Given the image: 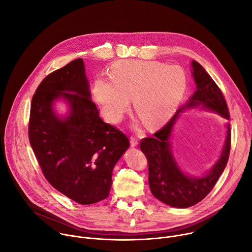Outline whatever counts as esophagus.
<instances>
[{
	"label": "esophagus",
	"instance_id": "1",
	"mask_svg": "<svg viewBox=\"0 0 252 252\" xmlns=\"http://www.w3.org/2000/svg\"><path fill=\"white\" fill-rule=\"evenodd\" d=\"M138 145V138L135 135L130 136V146L131 147H136Z\"/></svg>",
	"mask_w": 252,
	"mask_h": 252
}]
</instances>
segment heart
Masks as SVG:
<instances>
[{
	"label": "heart",
	"instance_id": "heart-1",
	"mask_svg": "<svg viewBox=\"0 0 252 252\" xmlns=\"http://www.w3.org/2000/svg\"><path fill=\"white\" fill-rule=\"evenodd\" d=\"M187 89L185 71L177 65L156 61L127 60L115 63L111 79L98 77L93 95L103 117L119 123L130 105L150 126L165 122L174 112Z\"/></svg>",
	"mask_w": 252,
	"mask_h": 252
}]
</instances>
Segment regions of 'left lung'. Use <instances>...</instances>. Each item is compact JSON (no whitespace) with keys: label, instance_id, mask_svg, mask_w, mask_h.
<instances>
[{"label":"left lung","instance_id":"obj_1","mask_svg":"<svg viewBox=\"0 0 252 252\" xmlns=\"http://www.w3.org/2000/svg\"><path fill=\"white\" fill-rule=\"evenodd\" d=\"M191 65L197 89L194 94L164 126L152 136L142 138L139 145L141 152L148 158L149 184L152 193L163 203L179 208L196 204L211 191L226 166L231 146V131L228 125L221 157L208 174L203 177H189L176 165L170 152L168 138L178 114L183 110L202 104L205 109L230 120L227 103L219 86L199 63L192 61Z\"/></svg>","mask_w":252,"mask_h":252}]
</instances>
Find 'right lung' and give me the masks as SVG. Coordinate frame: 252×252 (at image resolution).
Here are the masks:
<instances>
[{"label":"right lung","instance_id":"1","mask_svg":"<svg viewBox=\"0 0 252 252\" xmlns=\"http://www.w3.org/2000/svg\"><path fill=\"white\" fill-rule=\"evenodd\" d=\"M63 96L71 115L64 121L54 114V99ZM29 139L50 185L80 204L106 198L115 164L129 147L128 137L99 118L91 99L83 59L48 75L32 95Z\"/></svg>","mask_w":252,"mask_h":252}]
</instances>
